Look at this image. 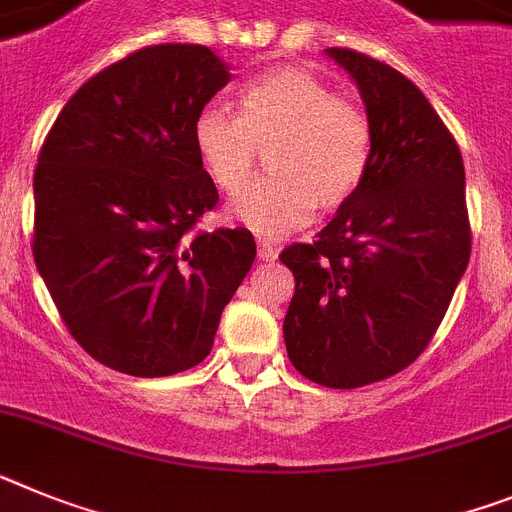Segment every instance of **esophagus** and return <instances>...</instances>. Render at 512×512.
Returning <instances> with one entry per match:
<instances>
[{
    "label": "esophagus",
    "mask_w": 512,
    "mask_h": 512,
    "mask_svg": "<svg viewBox=\"0 0 512 512\" xmlns=\"http://www.w3.org/2000/svg\"><path fill=\"white\" fill-rule=\"evenodd\" d=\"M257 257L265 262L275 260L278 257V247L273 242H268V239H257Z\"/></svg>",
    "instance_id": "34e87169"
}]
</instances>
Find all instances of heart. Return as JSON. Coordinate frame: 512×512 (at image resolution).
I'll return each mask as SVG.
<instances>
[{
  "mask_svg": "<svg viewBox=\"0 0 512 512\" xmlns=\"http://www.w3.org/2000/svg\"><path fill=\"white\" fill-rule=\"evenodd\" d=\"M193 146L221 193L250 182L260 151L270 177L231 203V219L262 237L306 224L317 206L337 211L355 198L373 157V126L350 95L304 66H275L239 90V118L203 108L193 121Z\"/></svg>",
  "mask_w": 512,
  "mask_h": 512,
  "instance_id": "b5f03b06",
  "label": "heart"
}]
</instances>
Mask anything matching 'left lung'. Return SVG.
Instances as JSON below:
<instances>
[{
	"label": "left lung",
	"instance_id": "8db88e82",
	"mask_svg": "<svg viewBox=\"0 0 512 512\" xmlns=\"http://www.w3.org/2000/svg\"><path fill=\"white\" fill-rule=\"evenodd\" d=\"M361 90L373 157L361 190L317 242L291 244L283 337L301 376L358 389L410 366L469 265L464 159L428 97L366 53L327 48Z\"/></svg>",
	"mask_w": 512,
	"mask_h": 512
}]
</instances>
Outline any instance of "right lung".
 <instances>
[{
  "instance_id": "obj_1",
  "label": "right lung",
  "mask_w": 512,
  "mask_h": 512,
  "mask_svg": "<svg viewBox=\"0 0 512 512\" xmlns=\"http://www.w3.org/2000/svg\"><path fill=\"white\" fill-rule=\"evenodd\" d=\"M229 79L206 46H146L87 79L43 141L35 265L71 337L113 371L198 366L255 262L242 226L193 231L219 203L193 121Z\"/></svg>"
}]
</instances>
